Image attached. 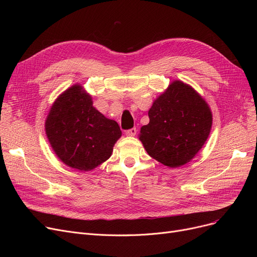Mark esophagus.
Masks as SVG:
<instances>
[{
  "label": "esophagus",
  "mask_w": 257,
  "mask_h": 257,
  "mask_svg": "<svg viewBox=\"0 0 257 257\" xmlns=\"http://www.w3.org/2000/svg\"><path fill=\"white\" fill-rule=\"evenodd\" d=\"M137 128L134 127V128H131V129H129V130H126V136L127 137H136V134H137Z\"/></svg>",
  "instance_id": "esophagus-1"
}]
</instances>
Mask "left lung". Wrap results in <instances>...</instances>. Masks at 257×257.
Returning <instances> with one entry per match:
<instances>
[{
    "label": "left lung",
    "mask_w": 257,
    "mask_h": 257,
    "mask_svg": "<svg viewBox=\"0 0 257 257\" xmlns=\"http://www.w3.org/2000/svg\"><path fill=\"white\" fill-rule=\"evenodd\" d=\"M150 121L139 139L152 158L169 168L184 166L206 143L212 112L204 98L180 80H174L154 100Z\"/></svg>",
    "instance_id": "obj_1"
}]
</instances>
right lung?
<instances>
[{"instance_id": "obj_1", "label": "right lung", "mask_w": 257, "mask_h": 257, "mask_svg": "<svg viewBox=\"0 0 257 257\" xmlns=\"http://www.w3.org/2000/svg\"><path fill=\"white\" fill-rule=\"evenodd\" d=\"M45 129L54 153L65 166L80 172L106 161L121 137L116 121L97 110L90 94L78 83L54 101Z\"/></svg>"}]
</instances>
